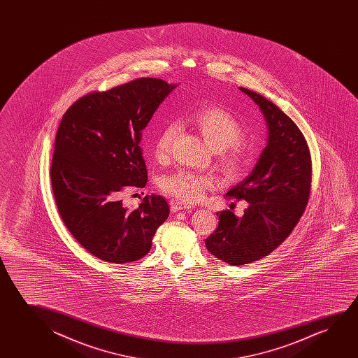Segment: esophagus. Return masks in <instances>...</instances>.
Here are the masks:
<instances>
[{"instance_id":"esophagus-1","label":"esophagus","mask_w":358,"mask_h":358,"mask_svg":"<svg viewBox=\"0 0 358 358\" xmlns=\"http://www.w3.org/2000/svg\"><path fill=\"white\" fill-rule=\"evenodd\" d=\"M186 209H191V206H188V204H183L181 201H172L171 203L172 213H176V211L180 210H186Z\"/></svg>"}]
</instances>
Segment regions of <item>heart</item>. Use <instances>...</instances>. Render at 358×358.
Masks as SVG:
<instances>
[{"instance_id": "b5f03b06", "label": "heart", "mask_w": 358, "mask_h": 358, "mask_svg": "<svg viewBox=\"0 0 358 358\" xmlns=\"http://www.w3.org/2000/svg\"><path fill=\"white\" fill-rule=\"evenodd\" d=\"M187 121L194 126L206 142L217 152L222 172L229 178H235L245 171L250 162V149L242 141L243 127L240 121L226 108L201 106L192 111ZM180 131L178 123L169 121L157 133L154 141V157L159 162H167ZM215 185V178L209 173L180 170L162 178V191L183 203L201 201L208 189Z\"/></svg>"}]
</instances>
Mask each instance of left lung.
<instances>
[{"label": "left lung", "instance_id": "8db88e82", "mask_svg": "<svg viewBox=\"0 0 358 358\" xmlns=\"http://www.w3.org/2000/svg\"><path fill=\"white\" fill-rule=\"evenodd\" d=\"M240 89L264 113L269 138L250 176L226 193L250 203L245 214L217 213V229L206 240V250L231 265L250 264L276 250L303 215L312 185L310 152L296 123L268 99Z\"/></svg>", "mask_w": 358, "mask_h": 358}]
</instances>
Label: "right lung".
I'll use <instances>...</instances> for the list:
<instances>
[{
  "instance_id": "right-lung-1",
  "label": "right lung",
  "mask_w": 358,
  "mask_h": 358,
  "mask_svg": "<svg viewBox=\"0 0 358 358\" xmlns=\"http://www.w3.org/2000/svg\"><path fill=\"white\" fill-rule=\"evenodd\" d=\"M175 88L162 79H134L84 95L61 120L50 170L55 201L64 226L99 259H141L170 214L157 194L144 196L134 210L121 196L147 185L142 131Z\"/></svg>"
}]
</instances>
